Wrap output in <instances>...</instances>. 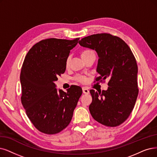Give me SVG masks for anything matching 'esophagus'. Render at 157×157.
<instances>
[{
  "label": "esophagus",
  "mask_w": 157,
  "mask_h": 157,
  "mask_svg": "<svg viewBox=\"0 0 157 157\" xmlns=\"http://www.w3.org/2000/svg\"><path fill=\"white\" fill-rule=\"evenodd\" d=\"M82 91H83V93H84V94H88V93H90L89 90L87 89L86 87H82Z\"/></svg>",
  "instance_id": "1"
}]
</instances>
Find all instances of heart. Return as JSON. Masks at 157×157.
Returning <instances> with one entry per match:
<instances>
[{"label":"heart","mask_w":157,"mask_h":157,"mask_svg":"<svg viewBox=\"0 0 157 157\" xmlns=\"http://www.w3.org/2000/svg\"><path fill=\"white\" fill-rule=\"evenodd\" d=\"M91 54H94V53L92 51H91V50L85 49V50H84V51L82 52V53H81V56H82V57L83 59V58H85V57H87V56H89ZM70 60H71V56L69 55L66 59V65H68V64L70 63ZM75 80L78 81V82L84 83V82H86V78L84 76H83V75H78L75 77Z\"/></svg>","instance_id":"obj_1"}]
</instances>
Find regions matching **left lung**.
I'll return each mask as SVG.
<instances>
[{"label":"left lung","instance_id":"8db88e82","mask_svg":"<svg viewBox=\"0 0 157 157\" xmlns=\"http://www.w3.org/2000/svg\"><path fill=\"white\" fill-rule=\"evenodd\" d=\"M81 46L95 50L98 56L96 81L109 79L108 88L102 92L91 90L89 109L98 122L116 127L127 120L139 94L138 66L127 44L109 33L91 35L81 39Z\"/></svg>","mask_w":157,"mask_h":157}]
</instances>
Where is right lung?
<instances>
[{"mask_svg":"<svg viewBox=\"0 0 157 157\" xmlns=\"http://www.w3.org/2000/svg\"><path fill=\"white\" fill-rule=\"evenodd\" d=\"M74 40L48 39L31 48L24 59L21 72V102L33 126L40 132L53 135L70 123L82 90L72 86L67 93L57 90L55 81L66 71Z\"/></svg>","mask_w":157,"mask_h":157,"instance_id":"right-lung-1","label":"right lung"}]
</instances>
